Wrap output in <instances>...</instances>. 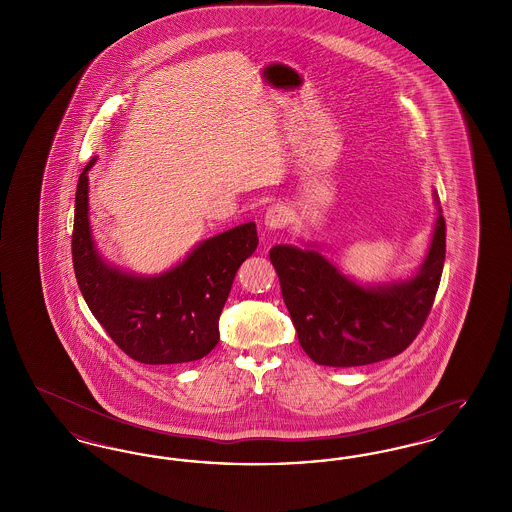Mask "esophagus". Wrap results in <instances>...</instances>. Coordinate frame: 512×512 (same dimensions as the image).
<instances>
[{
	"label": "esophagus",
	"mask_w": 512,
	"mask_h": 512,
	"mask_svg": "<svg viewBox=\"0 0 512 512\" xmlns=\"http://www.w3.org/2000/svg\"><path fill=\"white\" fill-rule=\"evenodd\" d=\"M288 209L282 207V205H272L268 207L267 213H265V226L268 230H280L286 226L288 222Z\"/></svg>",
	"instance_id": "1"
}]
</instances>
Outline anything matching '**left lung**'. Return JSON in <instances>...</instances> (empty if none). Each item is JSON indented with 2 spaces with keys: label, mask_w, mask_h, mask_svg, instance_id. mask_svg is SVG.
Instances as JSON below:
<instances>
[{
  "label": "left lung",
  "mask_w": 512,
  "mask_h": 512,
  "mask_svg": "<svg viewBox=\"0 0 512 512\" xmlns=\"http://www.w3.org/2000/svg\"><path fill=\"white\" fill-rule=\"evenodd\" d=\"M434 201L438 217L426 257L407 278L361 284L318 245L270 249L299 343L317 365H370L413 343L432 309L445 261V219L436 192Z\"/></svg>",
  "instance_id": "1"
}]
</instances>
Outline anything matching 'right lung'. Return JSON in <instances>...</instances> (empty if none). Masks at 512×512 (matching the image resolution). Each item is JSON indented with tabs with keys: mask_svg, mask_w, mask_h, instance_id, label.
Wrapping results in <instances>:
<instances>
[{
	"mask_svg": "<svg viewBox=\"0 0 512 512\" xmlns=\"http://www.w3.org/2000/svg\"><path fill=\"white\" fill-rule=\"evenodd\" d=\"M74 201L73 265L92 315L122 351L144 365L192 363L219 343V317L236 272L257 249V226L244 222L195 245L174 267L136 274L107 263L90 226L88 172Z\"/></svg>",
	"mask_w": 512,
	"mask_h": 512,
	"instance_id": "obj_1",
	"label": "right lung"
}]
</instances>
